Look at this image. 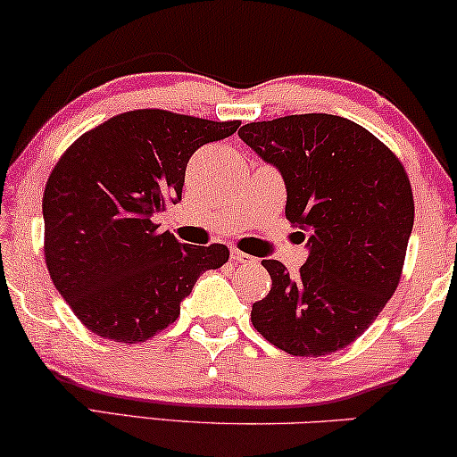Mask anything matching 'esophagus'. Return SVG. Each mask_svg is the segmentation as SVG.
<instances>
[{"mask_svg":"<svg viewBox=\"0 0 457 457\" xmlns=\"http://www.w3.org/2000/svg\"><path fill=\"white\" fill-rule=\"evenodd\" d=\"M230 260H233L235 264H252V262H255V258H252L249 253L239 252V249H233V252H230Z\"/></svg>","mask_w":457,"mask_h":457,"instance_id":"34e87169","label":"esophagus"}]
</instances>
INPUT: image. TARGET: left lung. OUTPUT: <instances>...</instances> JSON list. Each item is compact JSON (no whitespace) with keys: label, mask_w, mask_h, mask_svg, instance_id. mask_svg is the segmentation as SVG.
I'll use <instances>...</instances> for the list:
<instances>
[{"label":"left lung","mask_w":457,"mask_h":457,"mask_svg":"<svg viewBox=\"0 0 457 457\" xmlns=\"http://www.w3.org/2000/svg\"><path fill=\"white\" fill-rule=\"evenodd\" d=\"M239 137L280 172L287 220L308 241L299 277L277 260L262 262L272 289L253 303L255 330L305 358L347 347L377 320L402 277L414 227L408 174L389 147L341 116L249 122Z\"/></svg>","instance_id":"1"}]
</instances>
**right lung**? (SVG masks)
I'll return each instance as SVG.
<instances>
[{"instance_id": "obj_1", "label": "right lung", "mask_w": 457, "mask_h": 457, "mask_svg": "<svg viewBox=\"0 0 457 457\" xmlns=\"http://www.w3.org/2000/svg\"><path fill=\"white\" fill-rule=\"evenodd\" d=\"M239 122L164 110L118 114L79 137L43 193L46 262L55 289L91 333L147 341L180 314L199 274L227 245H185L155 218L183 195L189 158Z\"/></svg>"}]
</instances>
